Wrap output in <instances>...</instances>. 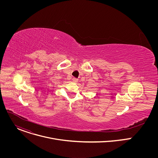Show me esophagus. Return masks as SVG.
<instances>
[{"label":"esophagus","mask_w":158,"mask_h":158,"mask_svg":"<svg viewBox=\"0 0 158 158\" xmlns=\"http://www.w3.org/2000/svg\"><path fill=\"white\" fill-rule=\"evenodd\" d=\"M73 81L74 82H77L78 79H76V78H75V77H74V78L73 79Z\"/></svg>","instance_id":"1"}]
</instances>
